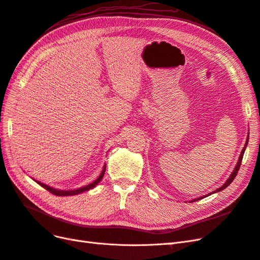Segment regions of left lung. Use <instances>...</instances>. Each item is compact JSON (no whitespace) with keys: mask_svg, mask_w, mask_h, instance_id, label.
<instances>
[{"mask_svg":"<svg viewBox=\"0 0 260 260\" xmlns=\"http://www.w3.org/2000/svg\"><path fill=\"white\" fill-rule=\"evenodd\" d=\"M247 143H248V136H247V139H246V142H245V145H244V147H243V149H242V151H241V155H240V157H239V160H238V162H237V166H236V168L234 169V171H232V173L230 174V176H229V178L228 180L226 181V183L223 184L222 186H220L218 189H216V190H214L213 192H210V193H208L207 196H210V194H213V193H215V192H218V191H220V190H223L225 189L226 187H228L231 183H232V181L235 180V177L237 176V174H238V171H239V169H240V167H241V162H242V159H243V155H244V151H245V148H246V146H247ZM207 196H203V197H207ZM203 197H200V198H197V199H193V200H191V202H194V201H198V200H200V199H202Z\"/></svg>","mask_w":260,"mask_h":260,"instance_id":"8db88e82","label":"left lung"}]
</instances>
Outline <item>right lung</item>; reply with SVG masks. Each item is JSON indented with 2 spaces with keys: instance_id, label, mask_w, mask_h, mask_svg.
Instances as JSON below:
<instances>
[{
  "instance_id": "add662e5",
  "label": "right lung",
  "mask_w": 260,
  "mask_h": 260,
  "mask_svg": "<svg viewBox=\"0 0 260 260\" xmlns=\"http://www.w3.org/2000/svg\"><path fill=\"white\" fill-rule=\"evenodd\" d=\"M105 168H106V166L104 165V168H103V170H102V172H101L100 176L98 177L95 181H93L92 183H90L89 185H86V186H84V187L77 188V189H72V190H61V189H56V188H52V187H50V186H48V185H46V184H43V183H41V182H39V181H35V182H37L39 185H41L42 187H44L45 189L48 190L49 192H51L52 194L60 196V197H62V196H74V194H78V193L85 192V191H87V190H90V189H92L93 187H95L98 184H99V183H100V181L102 180L103 176H104Z\"/></svg>"
}]
</instances>
